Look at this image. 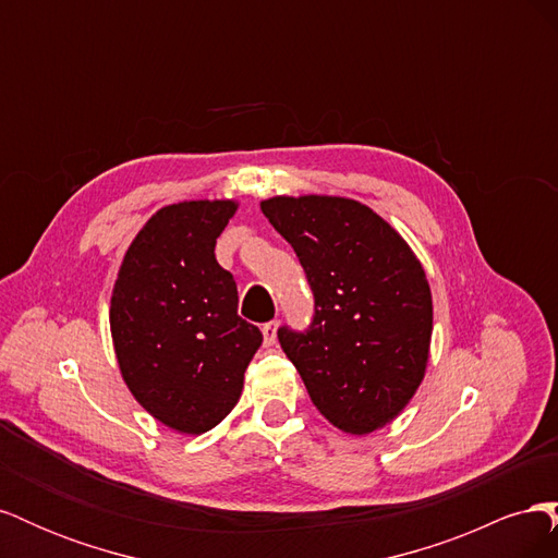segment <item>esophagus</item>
Returning <instances> with one entry per match:
<instances>
[{"instance_id":"1","label":"esophagus","mask_w":558,"mask_h":558,"mask_svg":"<svg viewBox=\"0 0 558 558\" xmlns=\"http://www.w3.org/2000/svg\"><path fill=\"white\" fill-rule=\"evenodd\" d=\"M277 332H279V320H272V324L263 326V340L267 347H272L277 342Z\"/></svg>"}]
</instances>
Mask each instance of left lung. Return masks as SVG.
Returning a JSON list of instances; mask_svg holds the SVG:
<instances>
[{
    "label": "left lung",
    "instance_id": "8db88e82",
    "mask_svg": "<svg viewBox=\"0 0 558 558\" xmlns=\"http://www.w3.org/2000/svg\"><path fill=\"white\" fill-rule=\"evenodd\" d=\"M267 221L293 246L314 291L307 332L279 330L316 410L367 435L408 408L426 377L433 298L412 246L367 205L340 195H275Z\"/></svg>",
    "mask_w": 558,
    "mask_h": 558
}]
</instances>
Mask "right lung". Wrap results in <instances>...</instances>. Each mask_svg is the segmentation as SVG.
I'll return each mask as SVG.
<instances>
[{
  "instance_id": "1",
  "label": "right lung",
  "mask_w": 558,
  "mask_h": 558,
  "mask_svg": "<svg viewBox=\"0 0 558 558\" xmlns=\"http://www.w3.org/2000/svg\"><path fill=\"white\" fill-rule=\"evenodd\" d=\"M238 199H183L128 246L109 326L130 393L167 428L202 435L238 404L263 332L238 316V286L214 246Z\"/></svg>"
}]
</instances>
